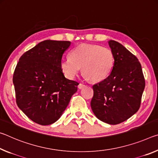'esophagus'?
<instances>
[{"label": "esophagus", "mask_w": 158, "mask_h": 158, "mask_svg": "<svg viewBox=\"0 0 158 158\" xmlns=\"http://www.w3.org/2000/svg\"><path fill=\"white\" fill-rule=\"evenodd\" d=\"M86 86V85H84V84H82V83H80L79 85H78V86H77V87H78L79 89H82V88H84V87Z\"/></svg>", "instance_id": "1"}]
</instances>
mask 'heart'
Segmentation results:
<instances>
[{
    "label": "heart",
    "mask_w": 158,
    "mask_h": 158,
    "mask_svg": "<svg viewBox=\"0 0 158 158\" xmlns=\"http://www.w3.org/2000/svg\"><path fill=\"white\" fill-rule=\"evenodd\" d=\"M114 63V54L110 48L81 44L71 51V57L61 59L60 66L67 78H73L81 67L85 79L100 82L109 76Z\"/></svg>",
    "instance_id": "obj_1"
}]
</instances>
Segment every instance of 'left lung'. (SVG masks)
Segmentation results:
<instances>
[{
  "label": "left lung",
  "instance_id": "8db88e82",
  "mask_svg": "<svg viewBox=\"0 0 158 158\" xmlns=\"http://www.w3.org/2000/svg\"><path fill=\"white\" fill-rule=\"evenodd\" d=\"M114 54L113 71L107 78L93 85L91 108L99 120L117 125L140 108L145 79L138 59L117 41H108Z\"/></svg>",
  "mask_w": 158,
  "mask_h": 158
}]
</instances>
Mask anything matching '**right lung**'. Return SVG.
Segmentation results:
<instances>
[{
  "mask_svg": "<svg viewBox=\"0 0 158 158\" xmlns=\"http://www.w3.org/2000/svg\"><path fill=\"white\" fill-rule=\"evenodd\" d=\"M71 43L42 41L23 54L15 68L12 81L17 104L39 125L58 120L77 90L78 82L66 78L60 66Z\"/></svg>",
  "mask_w": 158,
  "mask_h": 158,
  "instance_id": "right-lung-1",
  "label": "right lung"
}]
</instances>
